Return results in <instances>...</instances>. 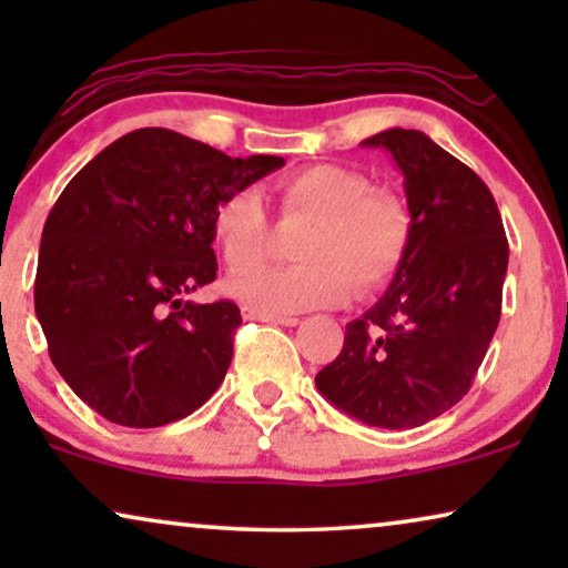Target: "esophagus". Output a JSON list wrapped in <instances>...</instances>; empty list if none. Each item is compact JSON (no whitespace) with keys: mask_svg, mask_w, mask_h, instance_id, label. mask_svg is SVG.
I'll return each mask as SVG.
<instances>
[{"mask_svg":"<svg viewBox=\"0 0 568 568\" xmlns=\"http://www.w3.org/2000/svg\"><path fill=\"white\" fill-rule=\"evenodd\" d=\"M243 317L245 321H263V323H278V325H297L300 317H292V315H271V313H263V310H255V307H243Z\"/></svg>","mask_w":568,"mask_h":568,"instance_id":"1","label":"esophagus"}]
</instances>
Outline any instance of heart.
Listing matches in <instances>:
<instances>
[{
  "label": "heart",
  "mask_w": 568,
  "mask_h": 568,
  "mask_svg": "<svg viewBox=\"0 0 568 568\" xmlns=\"http://www.w3.org/2000/svg\"><path fill=\"white\" fill-rule=\"evenodd\" d=\"M282 222H310L300 266L253 268L268 258L274 227L255 189H237L214 209L212 232L235 276L232 297L271 315L305 313L383 290L406 261L414 220L395 193L344 165H310L274 185ZM247 267V272L242 268Z\"/></svg>",
  "instance_id": "1"
}]
</instances>
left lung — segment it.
<instances>
[{
  "label": "left lung",
  "mask_w": 568,
  "mask_h": 568,
  "mask_svg": "<svg viewBox=\"0 0 568 568\" xmlns=\"http://www.w3.org/2000/svg\"><path fill=\"white\" fill-rule=\"evenodd\" d=\"M362 144L393 154L414 237L315 385L362 424L414 429L470 390L501 317L509 245L488 185L424 131L387 129Z\"/></svg>",
  "instance_id": "1"
}]
</instances>
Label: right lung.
I'll return each instance as SVG.
<instances>
[{
    "instance_id": "1",
    "label": "right lung",
    "mask_w": 568,
    "mask_h": 568,
    "mask_svg": "<svg viewBox=\"0 0 568 568\" xmlns=\"http://www.w3.org/2000/svg\"><path fill=\"white\" fill-rule=\"evenodd\" d=\"M282 165L136 129L67 183L43 224L36 315L53 367L92 410L152 429L212 398L243 317L230 300L183 297L216 278V204Z\"/></svg>"
}]
</instances>
